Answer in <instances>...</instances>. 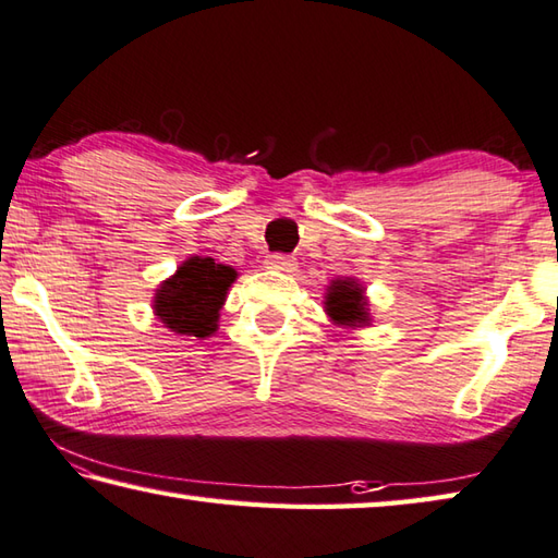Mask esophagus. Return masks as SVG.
Masks as SVG:
<instances>
[{
  "label": "esophagus",
  "mask_w": 558,
  "mask_h": 558,
  "mask_svg": "<svg viewBox=\"0 0 558 558\" xmlns=\"http://www.w3.org/2000/svg\"><path fill=\"white\" fill-rule=\"evenodd\" d=\"M266 266L290 272V270H295L298 260L292 258V256H288V253H270V256H266Z\"/></svg>",
  "instance_id": "esophagus-1"
}]
</instances>
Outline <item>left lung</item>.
<instances>
[{"label": "left lung", "instance_id": "obj_1", "mask_svg": "<svg viewBox=\"0 0 558 558\" xmlns=\"http://www.w3.org/2000/svg\"><path fill=\"white\" fill-rule=\"evenodd\" d=\"M327 312L337 324H366L368 322V307L363 300V290L356 280H337L329 288L327 295Z\"/></svg>", "mask_w": 558, "mask_h": 558}]
</instances>
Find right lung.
<instances>
[{
    "label": "right lung",
    "instance_id": "obj_1",
    "mask_svg": "<svg viewBox=\"0 0 558 558\" xmlns=\"http://www.w3.org/2000/svg\"><path fill=\"white\" fill-rule=\"evenodd\" d=\"M236 270L215 258H190L156 292V314L168 329L185 337H209Z\"/></svg>",
    "mask_w": 558,
    "mask_h": 558
}]
</instances>
